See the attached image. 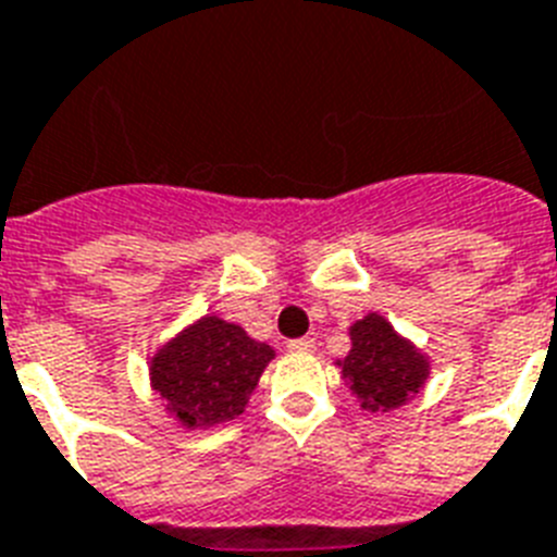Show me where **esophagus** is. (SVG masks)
<instances>
[{
    "label": "esophagus",
    "mask_w": 557,
    "mask_h": 557,
    "mask_svg": "<svg viewBox=\"0 0 557 557\" xmlns=\"http://www.w3.org/2000/svg\"><path fill=\"white\" fill-rule=\"evenodd\" d=\"M314 349H318L314 337H300V341L288 343V351H294V355H314Z\"/></svg>",
    "instance_id": "obj_1"
}]
</instances>
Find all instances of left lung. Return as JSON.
Returning <instances> with one entry per match:
<instances>
[{
    "instance_id": "obj_1",
    "label": "left lung",
    "mask_w": 557,
    "mask_h": 557,
    "mask_svg": "<svg viewBox=\"0 0 557 557\" xmlns=\"http://www.w3.org/2000/svg\"><path fill=\"white\" fill-rule=\"evenodd\" d=\"M351 349L337 360L351 395L366 411L400 409L429 381V357L383 314L369 311L349 325Z\"/></svg>"
}]
</instances>
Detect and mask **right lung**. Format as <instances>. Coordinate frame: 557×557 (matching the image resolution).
Here are the masks:
<instances>
[{"instance_id": "1", "label": "right lung", "mask_w": 557, "mask_h": 557, "mask_svg": "<svg viewBox=\"0 0 557 557\" xmlns=\"http://www.w3.org/2000/svg\"><path fill=\"white\" fill-rule=\"evenodd\" d=\"M271 360L269 343L248 337L243 325L206 314L162 343L148 363V377L180 426L211 429L246 411Z\"/></svg>"}]
</instances>
